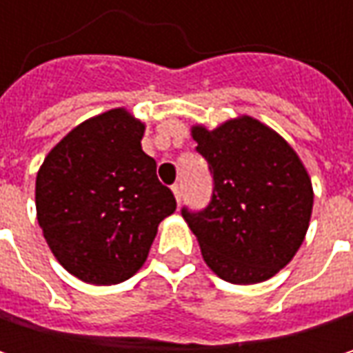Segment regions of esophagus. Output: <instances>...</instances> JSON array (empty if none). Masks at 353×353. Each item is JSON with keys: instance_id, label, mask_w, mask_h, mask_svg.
I'll return each mask as SVG.
<instances>
[{"instance_id": "esophagus-1", "label": "esophagus", "mask_w": 353, "mask_h": 353, "mask_svg": "<svg viewBox=\"0 0 353 353\" xmlns=\"http://www.w3.org/2000/svg\"><path fill=\"white\" fill-rule=\"evenodd\" d=\"M172 192H174V196H176L177 204L181 202V183H176L174 188H172Z\"/></svg>"}]
</instances>
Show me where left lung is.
I'll use <instances>...</instances> for the list:
<instances>
[{"instance_id": "1", "label": "left lung", "mask_w": 353, "mask_h": 353, "mask_svg": "<svg viewBox=\"0 0 353 353\" xmlns=\"http://www.w3.org/2000/svg\"><path fill=\"white\" fill-rule=\"evenodd\" d=\"M192 139L214 188L204 210L181 208V216L206 265L231 284L272 278L303 245L313 212V183L301 157L251 116L212 130L196 124Z\"/></svg>"}]
</instances>
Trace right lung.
<instances>
[{
  "instance_id": "1",
  "label": "right lung",
  "mask_w": 353,
  "mask_h": 353,
  "mask_svg": "<svg viewBox=\"0 0 353 353\" xmlns=\"http://www.w3.org/2000/svg\"><path fill=\"white\" fill-rule=\"evenodd\" d=\"M128 110L98 114L44 157L36 176V219L59 263L88 284H118L145 263L176 198L157 179Z\"/></svg>"
}]
</instances>
